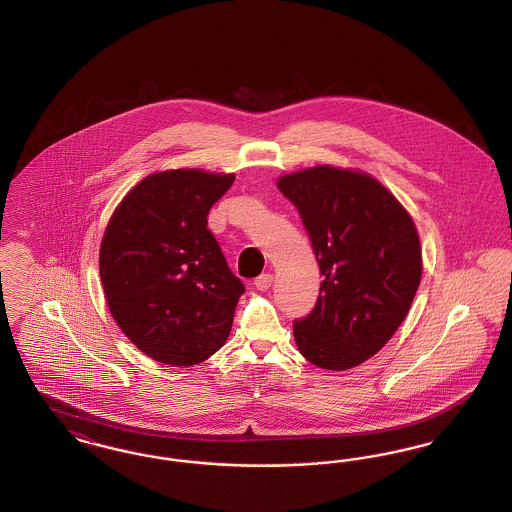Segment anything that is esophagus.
I'll use <instances>...</instances> for the list:
<instances>
[{"label": "esophagus", "mask_w": 512, "mask_h": 512, "mask_svg": "<svg viewBox=\"0 0 512 512\" xmlns=\"http://www.w3.org/2000/svg\"><path fill=\"white\" fill-rule=\"evenodd\" d=\"M272 282H274V276L270 272H265V274L255 278V288L261 290V292H267L268 288L272 286Z\"/></svg>", "instance_id": "esophagus-1"}]
</instances>
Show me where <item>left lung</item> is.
I'll return each mask as SVG.
<instances>
[{
  "label": "left lung",
  "mask_w": 512,
  "mask_h": 512,
  "mask_svg": "<svg viewBox=\"0 0 512 512\" xmlns=\"http://www.w3.org/2000/svg\"><path fill=\"white\" fill-rule=\"evenodd\" d=\"M320 267L315 309L293 320L301 355L320 368L365 363L405 320L422 274L409 213L374 178L328 165L282 176Z\"/></svg>",
  "instance_id": "left-lung-1"
}]
</instances>
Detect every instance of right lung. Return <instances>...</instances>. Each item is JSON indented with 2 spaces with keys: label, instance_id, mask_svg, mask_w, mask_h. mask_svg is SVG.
<instances>
[{
  "label": "right lung",
  "instance_id": "right-lung-1",
  "mask_svg": "<svg viewBox=\"0 0 512 512\" xmlns=\"http://www.w3.org/2000/svg\"><path fill=\"white\" fill-rule=\"evenodd\" d=\"M234 174L157 172L121 201L107 224L99 274L122 332L165 365L203 363L230 334L242 280L207 228Z\"/></svg>",
  "mask_w": 512,
  "mask_h": 512
}]
</instances>
